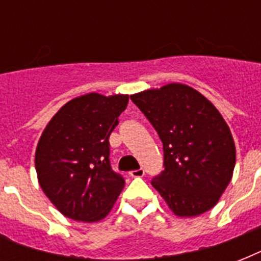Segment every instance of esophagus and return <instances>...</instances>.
Instances as JSON below:
<instances>
[{
    "label": "esophagus",
    "instance_id": "34e87169",
    "mask_svg": "<svg viewBox=\"0 0 261 261\" xmlns=\"http://www.w3.org/2000/svg\"><path fill=\"white\" fill-rule=\"evenodd\" d=\"M128 174H130L131 177H143L145 171H143L142 168H139V169H137V171H131Z\"/></svg>",
    "mask_w": 261,
    "mask_h": 261
}]
</instances>
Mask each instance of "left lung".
Instances as JSON below:
<instances>
[{
    "label": "left lung",
    "instance_id": "1",
    "mask_svg": "<svg viewBox=\"0 0 261 261\" xmlns=\"http://www.w3.org/2000/svg\"><path fill=\"white\" fill-rule=\"evenodd\" d=\"M157 131L164 169L151 180L174 215L211 210L233 176L236 146L214 104L184 84H168L131 96Z\"/></svg>",
    "mask_w": 261,
    "mask_h": 261
}]
</instances>
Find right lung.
<instances>
[{
    "label": "right lung",
    "instance_id": "obj_1",
    "mask_svg": "<svg viewBox=\"0 0 261 261\" xmlns=\"http://www.w3.org/2000/svg\"><path fill=\"white\" fill-rule=\"evenodd\" d=\"M128 94H83L53 116L39 139L35 168L50 202L67 218H106L124 187L110 164V135Z\"/></svg>",
    "mask_w": 261,
    "mask_h": 261
}]
</instances>
